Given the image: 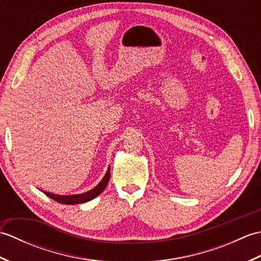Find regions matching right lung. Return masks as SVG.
<instances>
[{
    "label": "right lung",
    "mask_w": 261,
    "mask_h": 261,
    "mask_svg": "<svg viewBox=\"0 0 261 261\" xmlns=\"http://www.w3.org/2000/svg\"><path fill=\"white\" fill-rule=\"evenodd\" d=\"M110 179V167L107 171V174L103 177V179L98 182V184L93 188V190L88 191L86 193H83V194H75V195H57V194H53V193H48V192H43L46 194L47 196H49L50 198H53L54 201H56L58 203H62V204H81V203H85L91 201V199L95 198L96 196H98L99 194H101L104 190L105 187H107L108 182Z\"/></svg>",
    "instance_id": "right-lung-1"
}]
</instances>
